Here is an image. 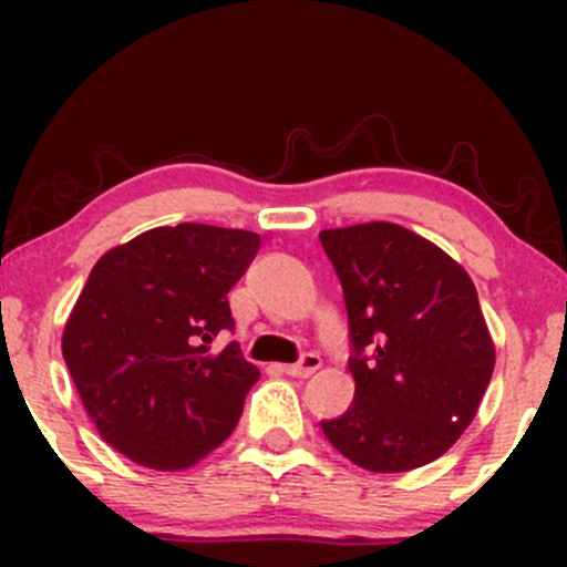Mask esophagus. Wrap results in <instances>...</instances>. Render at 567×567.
Instances as JSON below:
<instances>
[{
    "label": "esophagus",
    "mask_w": 567,
    "mask_h": 567,
    "mask_svg": "<svg viewBox=\"0 0 567 567\" xmlns=\"http://www.w3.org/2000/svg\"><path fill=\"white\" fill-rule=\"evenodd\" d=\"M320 365H322V360L317 354H303L301 360L298 362H292V365H285V373L288 375H296V379H309L311 373H315V370H320Z\"/></svg>",
    "instance_id": "esophagus-1"
}]
</instances>
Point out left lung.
I'll use <instances>...</instances> for the list:
<instances>
[{
    "label": "left lung",
    "instance_id": "8db88e82",
    "mask_svg": "<svg viewBox=\"0 0 567 567\" xmlns=\"http://www.w3.org/2000/svg\"><path fill=\"white\" fill-rule=\"evenodd\" d=\"M343 288L354 402L322 421L368 472L440 458L472 424L496 349L474 282L437 245L386 220L320 231Z\"/></svg>",
    "mask_w": 567,
    "mask_h": 567
}]
</instances>
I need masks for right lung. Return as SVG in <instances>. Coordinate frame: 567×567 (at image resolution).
<instances>
[{
  "label": "right lung",
  "mask_w": 567,
  "mask_h": 567,
  "mask_svg": "<svg viewBox=\"0 0 567 567\" xmlns=\"http://www.w3.org/2000/svg\"><path fill=\"white\" fill-rule=\"evenodd\" d=\"M261 237L205 224L159 226L114 247L90 271L63 360L101 437L135 464L175 472L237 426L258 368L237 343L229 290Z\"/></svg>",
  "instance_id": "1"
}]
</instances>
